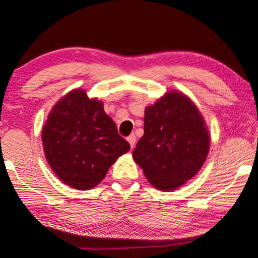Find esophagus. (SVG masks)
<instances>
[{
    "label": "esophagus",
    "instance_id": "34e87169",
    "mask_svg": "<svg viewBox=\"0 0 258 258\" xmlns=\"http://www.w3.org/2000/svg\"><path fill=\"white\" fill-rule=\"evenodd\" d=\"M127 141H128L130 146H131V148H134L135 144H136V136L135 135H130L128 137H127Z\"/></svg>",
    "mask_w": 258,
    "mask_h": 258
}]
</instances>
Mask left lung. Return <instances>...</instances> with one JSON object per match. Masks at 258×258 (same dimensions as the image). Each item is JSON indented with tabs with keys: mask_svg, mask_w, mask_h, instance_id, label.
<instances>
[{
	"mask_svg": "<svg viewBox=\"0 0 258 258\" xmlns=\"http://www.w3.org/2000/svg\"><path fill=\"white\" fill-rule=\"evenodd\" d=\"M208 149L202 115L187 97L170 92L146 109L144 135L132 155L154 187L170 191L197 174Z\"/></svg>",
	"mask_w": 258,
	"mask_h": 258,
	"instance_id": "8db88e82",
	"label": "left lung"
}]
</instances>
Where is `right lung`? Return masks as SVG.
I'll list each match as a JSON object with an SVG mask.
<instances>
[{
    "instance_id": "obj_1",
    "label": "right lung",
    "mask_w": 258,
    "mask_h": 258,
    "mask_svg": "<svg viewBox=\"0 0 258 258\" xmlns=\"http://www.w3.org/2000/svg\"><path fill=\"white\" fill-rule=\"evenodd\" d=\"M45 157L58 179L73 188L97 186L130 143L121 137L103 103L73 90L52 107L42 128Z\"/></svg>"
}]
</instances>
